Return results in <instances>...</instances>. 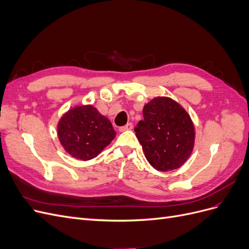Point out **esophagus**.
<instances>
[{
	"label": "esophagus",
	"mask_w": 249,
	"mask_h": 249,
	"mask_svg": "<svg viewBox=\"0 0 249 249\" xmlns=\"http://www.w3.org/2000/svg\"><path fill=\"white\" fill-rule=\"evenodd\" d=\"M132 129H133V124L129 123V124H126L124 125V126H120V127H119V131H120V132H125V131H130V130H132Z\"/></svg>",
	"instance_id": "esophagus-1"
}]
</instances>
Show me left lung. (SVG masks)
<instances>
[{"label":"left lung","instance_id":"left-lung-1","mask_svg":"<svg viewBox=\"0 0 249 249\" xmlns=\"http://www.w3.org/2000/svg\"><path fill=\"white\" fill-rule=\"evenodd\" d=\"M143 120L135 126L148 163L159 171L179 168L189 159L195 127L188 112L168 96H156L143 107Z\"/></svg>","mask_w":249,"mask_h":249}]
</instances>
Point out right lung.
<instances>
[{
	"label": "right lung",
	"mask_w": 249,
	"mask_h": 249,
	"mask_svg": "<svg viewBox=\"0 0 249 249\" xmlns=\"http://www.w3.org/2000/svg\"><path fill=\"white\" fill-rule=\"evenodd\" d=\"M57 135L67 154L77 160L88 161L110 144L116 132L110 120L93 105H81L60 117Z\"/></svg>",
	"instance_id": "obj_1"
}]
</instances>
